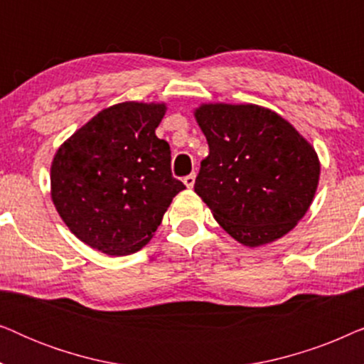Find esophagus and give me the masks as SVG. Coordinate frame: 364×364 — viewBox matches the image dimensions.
<instances>
[{"instance_id": "1", "label": "esophagus", "mask_w": 364, "mask_h": 364, "mask_svg": "<svg viewBox=\"0 0 364 364\" xmlns=\"http://www.w3.org/2000/svg\"><path fill=\"white\" fill-rule=\"evenodd\" d=\"M183 183H186L187 188H192L193 183H196V173H191V176L183 177Z\"/></svg>"}]
</instances>
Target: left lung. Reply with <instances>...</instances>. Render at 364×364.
I'll return each instance as SVG.
<instances>
[{
	"mask_svg": "<svg viewBox=\"0 0 364 364\" xmlns=\"http://www.w3.org/2000/svg\"><path fill=\"white\" fill-rule=\"evenodd\" d=\"M193 117L208 144L193 188L218 225L250 248L293 230L320 181L315 147L258 104L203 102Z\"/></svg>",
	"mask_w": 364,
	"mask_h": 364,
	"instance_id": "left-lung-1",
	"label": "left lung"
}]
</instances>
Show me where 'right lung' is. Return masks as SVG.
Segmentation results:
<instances>
[{
	"label": "right lung",
	"instance_id": "right-lung-1",
	"mask_svg": "<svg viewBox=\"0 0 364 364\" xmlns=\"http://www.w3.org/2000/svg\"><path fill=\"white\" fill-rule=\"evenodd\" d=\"M166 102L102 109L68 137L51 162V200L69 230L112 257L146 247L172 198L171 147L156 136Z\"/></svg>",
	"mask_w": 364,
	"mask_h": 364
}]
</instances>
